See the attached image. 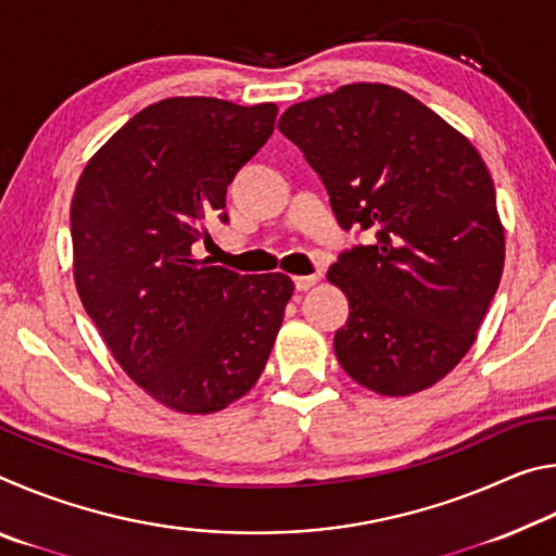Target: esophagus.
I'll return each mask as SVG.
<instances>
[{
  "instance_id": "obj_1",
  "label": "esophagus",
  "mask_w": 556,
  "mask_h": 556,
  "mask_svg": "<svg viewBox=\"0 0 556 556\" xmlns=\"http://www.w3.org/2000/svg\"><path fill=\"white\" fill-rule=\"evenodd\" d=\"M318 281V275H306V277H294V287H296V291H306V289H312L314 285Z\"/></svg>"
}]
</instances>
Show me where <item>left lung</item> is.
<instances>
[{
    "instance_id": "1",
    "label": "left lung",
    "mask_w": 556,
    "mask_h": 556,
    "mask_svg": "<svg viewBox=\"0 0 556 556\" xmlns=\"http://www.w3.org/2000/svg\"><path fill=\"white\" fill-rule=\"evenodd\" d=\"M341 228L372 232L328 269L351 314L336 357L372 392L427 390L468 353L501 285L495 188L466 137L407 92L353 83L279 117Z\"/></svg>"
}]
</instances>
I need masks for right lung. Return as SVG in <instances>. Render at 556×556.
Listing matches in <instances>:
<instances>
[{
    "mask_svg": "<svg viewBox=\"0 0 556 556\" xmlns=\"http://www.w3.org/2000/svg\"><path fill=\"white\" fill-rule=\"evenodd\" d=\"M277 108L168 98L90 159L71 205L73 277L112 355L166 407L211 414L265 370L294 285L193 257L228 223L235 174L275 131Z\"/></svg>",
    "mask_w": 556,
    "mask_h": 556,
    "instance_id": "obj_1",
    "label": "right lung"
}]
</instances>
